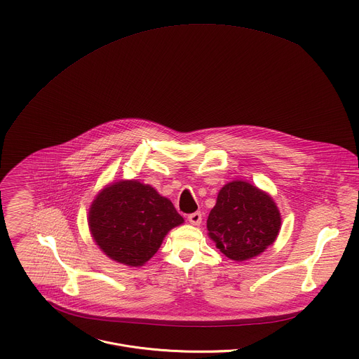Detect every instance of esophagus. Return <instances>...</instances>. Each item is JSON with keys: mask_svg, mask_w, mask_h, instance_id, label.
Returning a JSON list of instances; mask_svg holds the SVG:
<instances>
[{"mask_svg": "<svg viewBox=\"0 0 359 359\" xmlns=\"http://www.w3.org/2000/svg\"><path fill=\"white\" fill-rule=\"evenodd\" d=\"M188 219L194 225H201V222H202V212L201 211H195V212L188 215Z\"/></svg>", "mask_w": 359, "mask_h": 359, "instance_id": "1", "label": "esophagus"}]
</instances>
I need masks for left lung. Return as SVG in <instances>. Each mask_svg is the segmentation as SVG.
Segmentation results:
<instances>
[{
  "label": "left lung",
  "instance_id": "1",
  "mask_svg": "<svg viewBox=\"0 0 359 359\" xmlns=\"http://www.w3.org/2000/svg\"><path fill=\"white\" fill-rule=\"evenodd\" d=\"M280 228V214L272 198L245 181L226 184L208 214L210 238L225 256L243 261L272 245Z\"/></svg>",
  "mask_w": 359,
  "mask_h": 359
}]
</instances>
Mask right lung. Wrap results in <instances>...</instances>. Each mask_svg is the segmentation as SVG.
<instances>
[{
	"instance_id": "right-lung-1",
	"label": "right lung",
	"mask_w": 359,
	"mask_h": 359,
	"mask_svg": "<svg viewBox=\"0 0 359 359\" xmlns=\"http://www.w3.org/2000/svg\"><path fill=\"white\" fill-rule=\"evenodd\" d=\"M182 222L168 199L138 181L104 188L88 214L90 231L103 253L130 266L144 265L158 250L165 233Z\"/></svg>"
}]
</instances>
